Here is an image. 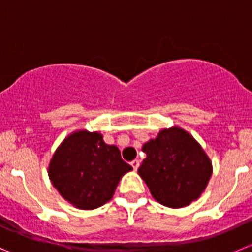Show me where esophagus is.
<instances>
[{
  "label": "esophagus",
  "mask_w": 252,
  "mask_h": 252,
  "mask_svg": "<svg viewBox=\"0 0 252 252\" xmlns=\"http://www.w3.org/2000/svg\"><path fill=\"white\" fill-rule=\"evenodd\" d=\"M131 166H132L133 171H137L138 167H140V160H138V159L132 160V162H131Z\"/></svg>",
  "instance_id": "34e87169"
}]
</instances>
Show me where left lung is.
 I'll return each instance as SVG.
<instances>
[{
	"instance_id": "8db88e82",
	"label": "left lung",
	"mask_w": 252,
	"mask_h": 252,
	"mask_svg": "<svg viewBox=\"0 0 252 252\" xmlns=\"http://www.w3.org/2000/svg\"><path fill=\"white\" fill-rule=\"evenodd\" d=\"M142 151L146 158L138 174L160 204L186 207L204 191L212 176V162L187 131L162 130L143 145Z\"/></svg>"
}]
</instances>
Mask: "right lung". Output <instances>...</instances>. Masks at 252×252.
Here are the masks:
<instances>
[{"mask_svg":"<svg viewBox=\"0 0 252 252\" xmlns=\"http://www.w3.org/2000/svg\"><path fill=\"white\" fill-rule=\"evenodd\" d=\"M132 169L116 146L99 132L78 131L63 141L49 163V178L74 207L93 210L112 198L120 179Z\"/></svg>","mask_w":252,"mask_h":252,"instance_id":"right-lung-1","label":"right lung"}]
</instances>
